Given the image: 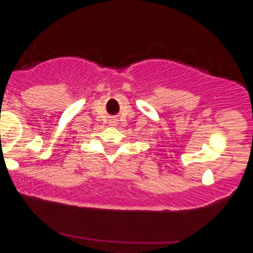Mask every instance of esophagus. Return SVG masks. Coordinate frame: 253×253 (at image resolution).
Returning <instances> with one entry per match:
<instances>
[{"instance_id": "obj_1", "label": "esophagus", "mask_w": 253, "mask_h": 253, "mask_svg": "<svg viewBox=\"0 0 253 253\" xmlns=\"http://www.w3.org/2000/svg\"><path fill=\"white\" fill-rule=\"evenodd\" d=\"M111 124H116V121H112V122H111Z\"/></svg>"}]
</instances>
